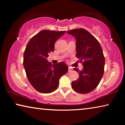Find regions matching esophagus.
<instances>
[{"mask_svg": "<svg viewBox=\"0 0 125 125\" xmlns=\"http://www.w3.org/2000/svg\"><path fill=\"white\" fill-rule=\"evenodd\" d=\"M72 71V68L70 67H68V72H71Z\"/></svg>", "mask_w": 125, "mask_h": 125, "instance_id": "obj_1", "label": "esophagus"}]
</instances>
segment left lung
<instances>
[{
  "instance_id": "obj_1",
  "label": "left lung",
  "mask_w": 125,
  "mask_h": 125,
  "mask_svg": "<svg viewBox=\"0 0 125 125\" xmlns=\"http://www.w3.org/2000/svg\"><path fill=\"white\" fill-rule=\"evenodd\" d=\"M76 39L77 57L83 65L79 71L77 80L72 83V87L80 94H87L95 89L104 73L105 57L100 43L94 36L84 29H76L67 32Z\"/></svg>"
}]
</instances>
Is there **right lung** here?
Masks as SVG:
<instances>
[{
	"label": "right lung",
	"instance_id": "right-lung-1",
	"mask_svg": "<svg viewBox=\"0 0 125 125\" xmlns=\"http://www.w3.org/2000/svg\"><path fill=\"white\" fill-rule=\"evenodd\" d=\"M65 31L44 30L29 41L24 53L26 77L36 90L50 93L57 89L59 80L67 72L68 67L63 62L52 64L48 62V54L54 50V43Z\"/></svg>",
	"mask_w": 125,
	"mask_h": 125
}]
</instances>
